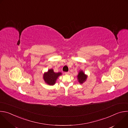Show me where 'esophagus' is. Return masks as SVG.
I'll return each instance as SVG.
<instances>
[{
  "label": "esophagus",
  "instance_id": "esophagus-1",
  "mask_svg": "<svg viewBox=\"0 0 128 128\" xmlns=\"http://www.w3.org/2000/svg\"><path fill=\"white\" fill-rule=\"evenodd\" d=\"M70 74V72H69V71L65 72V74H66V75H68V74Z\"/></svg>",
  "mask_w": 128,
  "mask_h": 128
}]
</instances>
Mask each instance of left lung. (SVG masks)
Returning a JSON list of instances; mask_svg holds the SVG:
<instances>
[{
  "label": "left lung",
  "instance_id": "8db88e82",
  "mask_svg": "<svg viewBox=\"0 0 128 128\" xmlns=\"http://www.w3.org/2000/svg\"><path fill=\"white\" fill-rule=\"evenodd\" d=\"M87 77L88 76L84 74V73L82 70L80 71L78 76V82L80 84H83L86 80Z\"/></svg>",
  "mask_w": 128,
  "mask_h": 128
}]
</instances>
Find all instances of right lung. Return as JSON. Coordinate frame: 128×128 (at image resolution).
<instances>
[{
	"label": "right lung",
	"instance_id": "obj_1",
	"mask_svg": "<svg viewBox=\"0 0 128 128\" xmlns=\"http://www.w3.org/2000/svg\"><path fill=\"white\" fill-rule=\"evenodd\" d=\"M62 75V73L54 72L52 69H50L47 72H45L44 74V80L47 84L52 86L55 84L57 79L58 77Z\"/></svg>",
	"mask_w": 128,
	"mask_h": 128
}]
</instances>
